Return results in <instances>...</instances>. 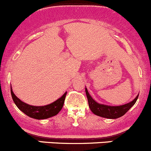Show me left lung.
Returning <instances> with one entry per match:
<instances>
[{
	"label": "left lung",
	"instance_id": "8db88e82",
	"mask_svg": "<svg viewBox=\"0 0 151 151\" xmlns=\"http://www.w3.org/2000/svg\"><path fill=\"white\" fill-rule=\"evenodd\" d=\"M85 91H86L88 104H89V106L91 111L96 115L109 119H116L124 115L127 111L135 104L136 101L139 97L138 95L131 102L124 104V105L118 106H110L98 104L89 95L86 88L85 89Z\"/></svg>",
	"mask_w": 151,
	"mask_h": 151
}]
</instances>
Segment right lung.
<instances>
[{"instance_id":"obj_1","label":"right lung","mask_w":151,"mask_h":151,"mask_svg":"<svg viewBox=\"0 0 151 151\" xmlns=\"http://www.w3.org/2000/svg\"><path fill=\"white\" fill-rule=\"evenodd\" d=\"M11 94L14 104L20 111H23L24 114L31 118L42 120V119H47L56 115L61 111L65 103L67 92H65L60 98L56 100L53 103H51L48 105L42 106H31L23 102L14 95L12 88Z\"/></svg>"}]
</instances>
